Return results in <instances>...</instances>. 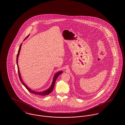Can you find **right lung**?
Segmentation results:
<instances>
[{
	"label": "right lung",
	"mask_w": 125,
	"mask_h": 125,
	"mask_svg": "<svg viewBox=\"0 0 125 125\" xmlns=\"http://www.w3.org/2000/svg\"><path fill=\"white\" fill-rule=\"evenodd\" d=\"M29 36V35H28V36H27L25 38V39H24V40L26 39V38H27ZM22 43L21 44V45H20V47H19V50H18V54H17V59H16V63H17V68H18V74H19V78H20V79L21 81V82L24 85V86H25V88H26V89H28V90L29 91V92H31V93H33V94H37V95H42V96H43V95H48V94H49L51 93V92H52V91L53 90V89H54V85H55V82H56V79H57V77L59 76V75H60V74H61V73H62V71H61L58 72L56 73L55 74V75L54 76L53 79V81H52V83L51 85V86L50 87V88H49V89H46V90H45V91H42V92L36 91H35V90H33L32 89H31L30 88H29L28 87V86L26 85L25 84V83H24V82L23 81V80H22V79L21 75L20 74V70H19V66H18V57H19V54H20V51H21V47L22 46Z\"/></svg>",
	"instance_id": "right-lung-1"
}]
</instances>
